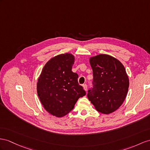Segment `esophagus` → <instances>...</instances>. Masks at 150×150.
<instances>
[{"instance_id":"obj_1","label":"esophagus","mask_w":150,"mask_h":150,"mask_svg":"<svg viewBox=\"0 0 150 150\" xmlns=\"http://www.w3.org/2000/svg\"><path fill=\"white\" fill-rule=\"evenodd\" d=\"M83 89L85 90L86 91H87V86L86 83V84H83Z\"/></svg>"}]
</instances>
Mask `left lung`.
<instances>
[{
    "label": "left lung",
    "instance_id": "8db88e82",
    "mask_svg": "<svg viewBox=\"0 0 150 150\" xmlns=\"http://www.w3.org/2000/svg\"><path fill=\"white\" fill-rule=\"evenodd\" d=\"M93 73V87L88 91L87 98L96 110L110 114L119 108L127 94L129 80L124 65L108 54L89 58Z\"/></svg>",
    "mask_w": 150,
    "mask_h": 150
}]
</instances>
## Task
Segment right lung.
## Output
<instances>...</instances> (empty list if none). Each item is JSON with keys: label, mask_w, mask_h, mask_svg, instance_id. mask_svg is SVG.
<instances>
[{"label": "right lung", "mask_w": 150, "mask_h": 150, "mask_svg": "<svg viewBox=\"0 0 150 150\" xmlns=\"http://www.w3.org/2000/svg\"><path fill=\"white\" fill-rule=\"evenodd\" d=\"M74 56L61 54L45 64L38 79V96L45 110L53 116L62 117L74 109L86 91L78 83L79 75L71 71Z\"/></svg>", "instance_id": "add662e5"}]
</instances>
